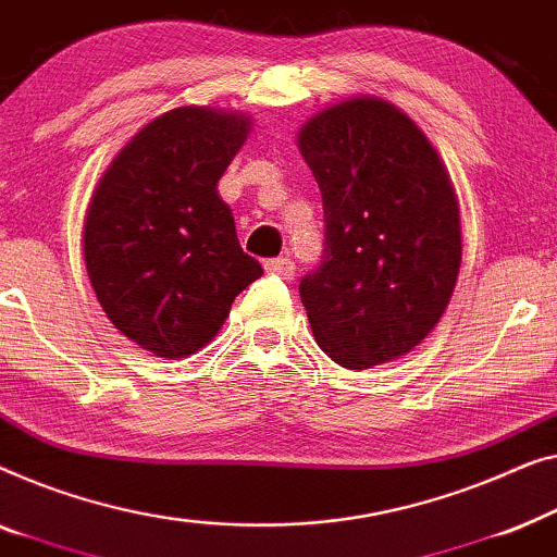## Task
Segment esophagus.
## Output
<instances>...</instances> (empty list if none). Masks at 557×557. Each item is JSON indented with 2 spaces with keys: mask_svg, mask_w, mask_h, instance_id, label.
<instances>
[{
  "mask_svg": "<svg viewBox=\"0 0 557 557\" xmlns=\"http://www.w3.org/2000/svg\"><path fill=\"white\" fill-rule=\"evenodd\" d=\"M264 270L270 272V275H277L282 280H293L295 275V264L289 257H277V260H268L264 262Z\"/></svg>",
  "mask_w": 557,
  "mask_h": 557,
  "instance_id": "34e87169",
  "label": "esophagus"
}]
</instances>
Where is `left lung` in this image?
<instances>
[{
  "label": "left lung",
  "instance_id": "1",
  "mask_svg": "<svg viewBox=\"0 0 557 557\" xmlns=\"http://www.w3.org/2000/svg\"><path fill=\"white\" fill-rule=\"evenodd\" d=\"M323 194L325 257L300 282L318 346L350 371L404 358L434 331L461 264L459 201L404 111L356 96L297 133Z\"/></svg>",
  "mask_w": 557,
  "mask_h": 557
}]
</instances>
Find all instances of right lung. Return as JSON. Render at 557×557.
<instances>
[{
    "label": "right lung",
    "instance_id": "right-lung-1",
    "mask_svg": "<svg viewBox=\"0 0 557 557\" xmlns=\"http://www.w3.org/2000/svg\"><path fill=\"white\" fill-rule=\"evenodd\" d=\"M239 111L182 106L146 123L100 176L83 252L100 308L148 354L214 341L234 297L262 277L216 184L249 136Z\"/></svg>",
    "mask_w": 557,
    "mask_h": 557
}]
</instances>
